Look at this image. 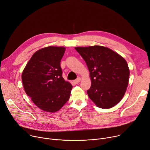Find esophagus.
<instances>
[{"label": "esophagus", "instance_id": "esophagus-1", "mask_svg": "<svg viewBox=\"0 0 150 150\" xmlns=\"http://www.w3.org/2000/svg\"><path fill=\"white\" fill-rule=\"evenodd\" d=\"M81 80V78H80V77H78V78H77V79H76V80H74V81H73V82H74L75 84H77L78 83L80 82Z\"/></svg>", "mask_w": 150, "mask_h": 150}]
</instances>
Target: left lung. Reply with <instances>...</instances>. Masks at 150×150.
I'll return each instance as SVG.
<instances>
[{
    "label": "left lung",
    "mask_w": 150,
    "mask_h": 150,
    "mask_svg": "<svg viewBox=\"0 0 150 150\" xmlns=\"http://www.w3.org/2000/svg\"><path fill=\"white\" fill-rule=\"evenodd\" d=\"M85 61L91 80L87 94L99 108H110L124 97L129 69L126 60L112 50L102 46L76 47Z\"/></svg>",
    "instance_id": "obj_1"
}]
</instances>
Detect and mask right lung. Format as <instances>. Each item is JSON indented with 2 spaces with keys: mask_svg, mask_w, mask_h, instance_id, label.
Returning <instances> with one entry per match:
<instances>
[{
  "mask_svg": "<svg viewBox=\"0 0 150 150\" xmlns=\"http://www.w3.org/2000/svg\"><path fill=\"white\" fill-rule=\"evenodd\" d=\"M65 48L48 47L36 51L24 68V90L33 103L50 112L59 111L68 100L73 86L62 77L60 60Z\"/></svg>",
  "mask_w": 150,
  "mask_h": 150,
  "instance_id": "obj_1",
  "label": "right lung"
}]
</instances>
